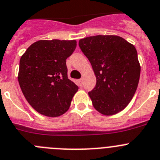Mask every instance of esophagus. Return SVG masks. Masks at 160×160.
Returning <instances> with one entry per match:
<instances>
[{"label": "esophagus", "mask_w": 160, "mask_h": 160, "mask_svg": "<svg viewBox=\"0 0 160 160\" xmlns=\"http://www.w3.org/2000/svg\"><path fill=\"white\" fill-rule=\"evenodd\" d=\"M79 85H80V87L83 86V80H82V79H80V80H79Z\"/></svg>", "instance_id": "34e87169"}]
</instances>
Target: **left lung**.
Segmentation results:
<instances>
[{
  "mask_svg": "<svg viewBox=\"0 0 160 160\" xmlns=\"http://www.w3.org/2000/svg\"><path fill=\"white\" fill-rule=\"evenodd\" d=\"M96 77L88 92L94 107L104 115H113L129 104L137 88L141 74L133 45L116 35H96L79 41Z\"/></svg>",
  "mask_w": 160,
  "mask_h": 160,
  "instance_id": "left-lung-1",
  "label": "left lung"
}]
</instances>
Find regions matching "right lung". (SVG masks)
Wrapping results in <instances>:
<instances>
[{"mask_svg":"<svg viewBox=\"0 0 160 160\" xmlns=\"http://www.w3.org/2000/svg\"><path fill=\"white\" fill-rule=\"evenodd\" d=\"M76 40H39L19 61L18 80L23 95L39 114L58 117L68 110L78 86L68 78L66 59Z\"/></svg>","mask_w":160,"mask_h":160,"instance_id":"obj_1","label":"right lung"}]
</instances>
